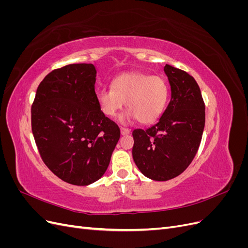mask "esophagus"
<instances>
[{
  "label": "esophagus",
  "mask_w": 248,
  "mask_h": 248,
  "mask_svg": "<svg viewBox=\"0 0 248 248\" xmlns=\"http://www.w3.org/2000/svg\"><path fill=\"white\" fill-rule=\"evenodd\" d=\"M120 130H121L122 136H127V134L130 133V130L128 128H124V127H121V129Z\"/></svg>",
  "instance_id": "34e87169"
}]
</instances>
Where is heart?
Instances as JSON below:
<instances>
[{"label":"heart","instance_id":"obj_1","mask_svg":"<svg viewBox=\"0 0 248 248\" xmlns=\"http://www.w3.org/2000/svg\"><path fill=\"white\" fill-rule=\"evenodd\" d=\"M110 89H101L96 94L104 115L115 117L126 102L129 109L120 121L127 123L139 119L141 124H151L160 117L169 97V86L161 77L145 72H126L116 77Z\"/></svg>","mask_w":248,"mask_h":248}]
</instances>
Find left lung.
Instances as JSON below:
<instances>
[{"instance_id":"left-lung-1","label":"left lung","mask_w":248,"mask_h":248,"mask_svg":"<svg viewBox=\"0 0 248 248\" xmlns=\"http://www.w3.org/2000/svg\"><path fill=\"white\" fill-rule=\"evenodd\" d=\"M164 72L170 86L168 108L155 125L132 131L133 160L155 181H168L188 168L205 127V103L196 79L168 64Z\"/></svg>"}]
</instances>
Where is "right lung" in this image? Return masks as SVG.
Wrapping results in <instances>:
<instances>
[{
	"mask_svg": "<svg viewBox=\"0 0 248 248\" xmlns=\"http://www.w3.org/2000/svg\"><path fill=\"white\" fill-rule=\"evenodd\" d=\"M93 64L52 70L37 89L32 131L46 167L63 181L86 186L106 172L120 128L101 111Z\"/></svg>",
	"mask_w": 248,
	"mask_h": 248,
	"instance_id": "right-lung-1",
	"label": "right lung"
}]
</instances>
